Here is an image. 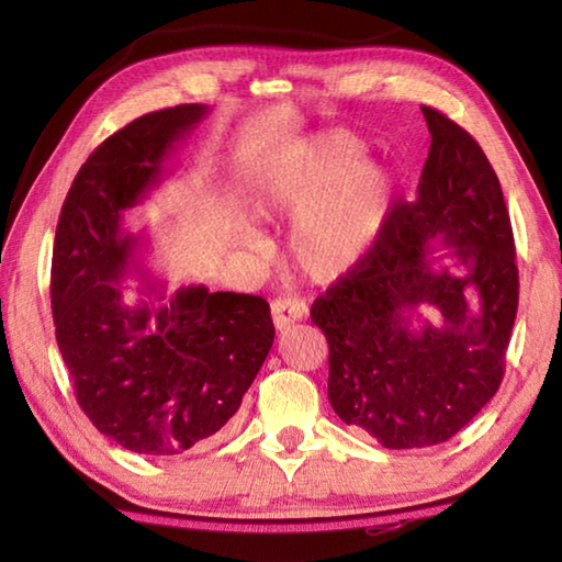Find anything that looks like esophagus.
I'll list each match as a JSON object with an SVG mask.
<instances>
[{
    "instance_id": "esophagus-1",
    "label": "esophagus",
    "mask_w": 562,
    "mask_h": 562,
    "mask_svg": "<svg viewBox=\"0 0 562 562\" xmlns=\"http://www.w3.org/2000/svg\"><path fill=\"white\" fill-rule=\"evenodd\" d=\"M307 304L302 300H290V297H278L272 302V322L278 329H284L307 317Z\"/></svg>"
}]
</instances>
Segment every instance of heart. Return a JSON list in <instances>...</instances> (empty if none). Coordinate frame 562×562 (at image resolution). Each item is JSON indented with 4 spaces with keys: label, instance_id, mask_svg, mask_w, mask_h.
Instances as JSON below:
<instances>
[{
    "label": "heart",
    "instance_id": "heart-1",
    "mask_svg": "<svg viewBox=\"0 0 562 562\" xmlns=\"http://www.w3.org/2000/svg\"><path fill=\"white\" fill-rule=\"evenodd\" d=\"M364 146L345 131H325L265 170L252 205L268 221H294L290 252L315 282H337L361 265L382 237L394 211L392 170L361 158ZM235 240L262 250L265 235L247 217Z\"/></svg>",
    "mask_w": 562,
    "mask_h": 562
}]
</instances>
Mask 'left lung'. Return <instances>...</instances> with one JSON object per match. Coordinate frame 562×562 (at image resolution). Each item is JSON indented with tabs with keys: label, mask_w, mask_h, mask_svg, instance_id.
Wrapping results in <instances>:
<instances>
[{
	"label": "left lung",
	"mask_w": 562,
	"mask_h": 562,
	"mask_svg": "<svg viewBox=\"0 0 562 562\" xmlns=\"http://www.w3.org/2000/svg\"><path fill=\"white\" fill-rule=\"evenodd\" d=\"M422 111L431 148L416 201L394 205L374 250L310 312L329 341L331 408L384 449L449 441L491 402L518 312L496 170L469 131Z\"/></svg>",
	"instance_id": "obj_1"
}]
</instances>
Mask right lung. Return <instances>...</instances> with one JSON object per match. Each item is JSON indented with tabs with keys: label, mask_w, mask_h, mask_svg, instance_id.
<instances>
[{
	"label": "right lung",
	"mask_w": 562,
	"mask_h": 562,
	"mask_svg": "<svg viewBox=\"0 0 562 562\" xmlns=\"http://www.w3.org/2000/svg\"><path fill=\"white\" fill-rule=\"evenodd\" d=\"M205 113V103L154 111L103 140L76 173L54 237L52 312L76 402L103 436L160 459L221 434L274 339L258 294L205 284L166 294L150 278L138 300L123 294L144 247L123 215L168 176Z\"/></svg>",
	"instance_id": "add662e5"
}]
</instances>
